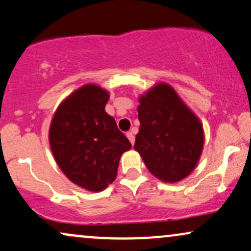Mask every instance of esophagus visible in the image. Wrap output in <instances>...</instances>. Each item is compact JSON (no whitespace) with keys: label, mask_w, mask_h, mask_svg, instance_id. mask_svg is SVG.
Returning <instances> with one entry per match:
<instances>
[{"label":"esophagus","mask_w":251,"mask_h":251,"mask_svg":"<svg viewBox=\"0 0 251 251\" xmlns=\"http://www.w3.org/2000/svg\"><path fill=\"white\" fill-rule=\"evenodd\" d=\"M126 137L128 138V140L131 142L132 145H133V144H134V134L132 133V132H127V133H126Z\"/></svg>","instance_id":"34e87169"}]
</instances>
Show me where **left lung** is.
<instances>
[{"instance_id":"8db88e82","label":"left lung","mask_w":251,"mask_h":251,"mask_svg":"<svg viewBox=\"0 0 251 251\" xmlns=\"http://www.w3.org/2000/svg\"><path fill=\"white\" fill-rule=\"evenodd\" d=\"M140 128L134 150L158 179L176 183L194 171L203 151L204 131L176 91L159 82L139 97Z\"/></svg>"}]
</instances>
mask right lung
Listing matches in <instances>:
<instances>
[{
  "mask_svg": "<svg viewBox=\"0 0 251 251\" xmlns=\"http://www.w3.org/2000/svg\"><path fill=\"white\" fill-rule=\"evenodd\" d=\"M109 93L87 83L60 103L50 127L55 162L71 181L99 192L113 183L122 154L131 143L105 112Z\"/></svg>",
  "mask_w": 251,
  "mask_h": 251,
  "instance_id": "right-lung-1",
  "label": "right lung"
}]
</instances>
